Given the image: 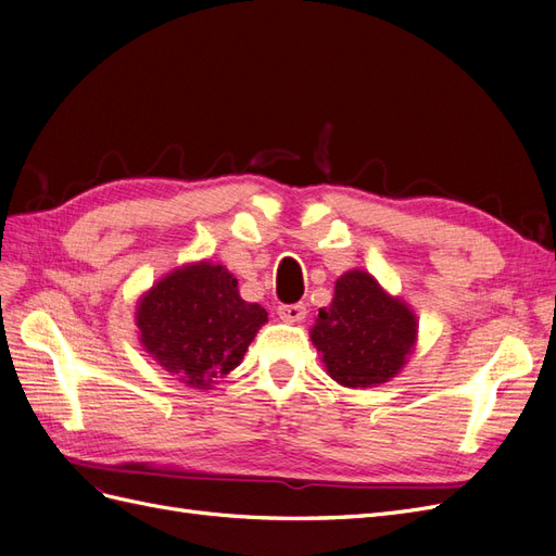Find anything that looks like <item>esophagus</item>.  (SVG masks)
Masks as SVG:
<instances>
[{"label":"esophagus","mask_w":556,"mask_h":556,"mask_svg":"<svg viewBox=\"0 0 556 556\" xmlns=\"http://www.w3.org/2000/svg\"><path fill=\"white\" fill-rule=\"evenodd\" d=\"M306 306L304 304H290V306H278V317L282 319V323H304L306 317Z\"/></svg>","instance_id":"34e87169"}]
</instances>
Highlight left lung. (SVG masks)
I'll list each match as a JSON object with an SVG mask.
<instances>
[{
    "mask_svg": "<svg viewBox=\"0 0 556 556\" xmlns=\"http://www.w3.org/2000/svg\"><path fill=\"white\" fill-rule=\"evenodd\" d=\"M311 341L327 376L350 390L396 378L417 343V315L364 268H350L333 285L331 304L319 308Z\"/></svg>",
    "mask_w": 556,
    "mask_h": 556,
    "instance_id": "left-lung-1",
    "label": "left lung"
}]
</instances>
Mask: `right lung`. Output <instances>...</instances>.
<instances>
[{
	"instance_id": "1",
	"label": "right lung",
	"mask_w": 556,
	"mask_h": 556,
	"mask_svg": "<svg viewBox=\"0 0 556 556\" xmlns=\"http://www.w3.org/2000/svg\"><path fill=\"white\" fill-rule=\"evenodd\" d=\"M139 343L164 371L194 390L229 376L268 315L241 299L239 280L213 262H190L162 276L137 301Z\"/></svg>"
}]
</instances>
